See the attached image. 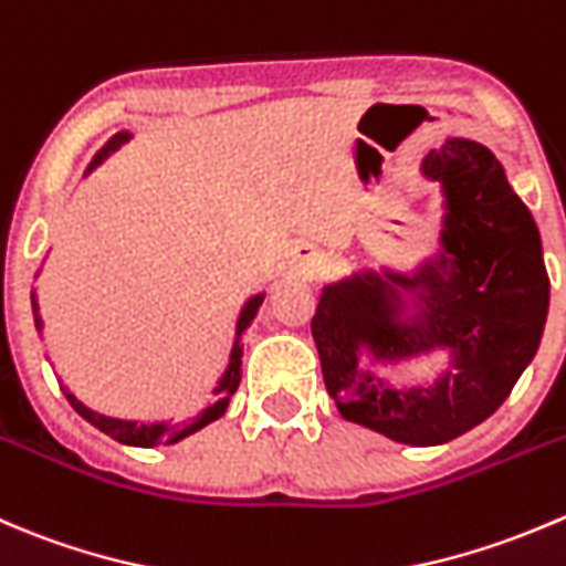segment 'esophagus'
Listing matches in <instances>:
<instances>
[{
	"instance_id": "esophagus-1",
	"label": "esophagus",
	"mask_w": 566,
	"mask_h": 566,
	"mask_svg": "<svg viewBox=\"0 0 566 566\" xmlns=\"http://www.w3.org/2000/svg\"><path fill=\"white\" fill-rule=\"evenodd\" d=\"M295 260H298V265L310 268L321 260V251H317L315 245H298V249H295Z\"/></svg>"
}]
</instances>
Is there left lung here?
<instances>
[{"mask_svg":"<svg viewBox=\"0 0 566 566\" xmlns=\"http://www.w3.org/2000/svg\"><path fill=\"white\" fill-rule=\"evenodd\" d=\"M422 171L446 185V245L457 256L451 284L434 295L429 328L398 332L384 312L381 279H354L326 287L312 337L323 381L345 420L406 446H440L475 429L509 398L539 348L551 282L534 218L490 149L448 140L426 157ZM361 342L379 355L453 344L458 373L434 390H387L358 373Z\"/></svg>","mask_w":566,"mask_h":566,"instance_id":"obj_1","label":"left lung"}]
</instances>
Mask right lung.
Listing matches in <instances>:
<instances>
[{
    "label": "right lung",
    "mask_w": 566,
    "mask_h": 566,
    "mask_svg": "<svg viewBox=\"0 0 566 566\" xmlns=\"http://www.w3.org/2000/svg\"><path fill=\"white\" fill-rule=\"evenodd\" d=\"M124 140H129V135H126V132H124V135H115L113 140H109V144H107V149H102V155H98L96 160H93V166H98V163H102L104 157L109 155V151L118 149V146L124 144ZM260 306H262V295H256V298L249 301V306H245L243 315H240L238 334H243V328L249 326L251 321H254V315H256V310H260ZM32 310H35V301H32ZM38 326H41V321H38ZM238 384H240V345L234 343L232 365H229L227 376H223V381H221V387L216 389V398H218L216 406H210V409H207L205 415H201L199 420L193 422V426H185V429H179V426H157V422H155V426H151V422H132V420H115V417H104V415H98V411L87 409L85 403H80V400H76L74 395L69 392V389H65V398H69V403L74 406V409L80 411V415L85 417V420L91 422V426H96L98 431H104V434L113 437V440L124 442V446L157 448V446H163V442H179V440H182V437H188V434H193V431L205 429L207 422L218 420V417H221L223 411H227L229 398H232V395H234Z\"/></svg>",
    "instance_id": "obj_1"
}]
</instances>
